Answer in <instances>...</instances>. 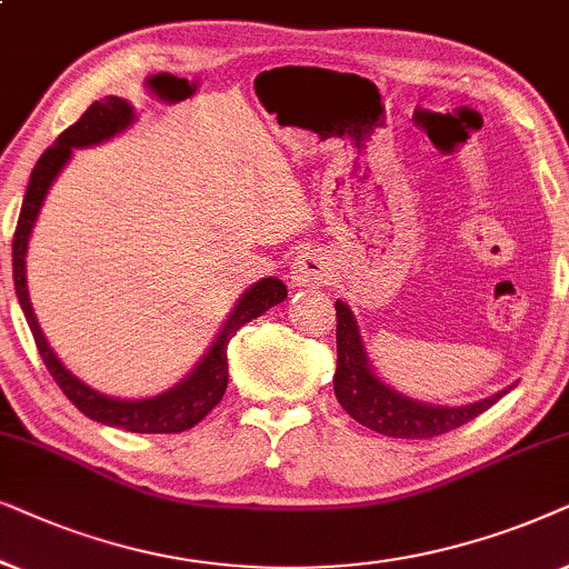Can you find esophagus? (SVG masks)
Masks as SVG:
<instances>
[{"mask_svg": "<svg viewBox=\"0 0 569 569\" xmlns=\"http://www.w3.org/2000/svg\"><path fill=\"white\" fill-rule=\"evenodd\" d=\"M328 272H330L328 257H325L322 252H317V249H305V252H301L291 264L293 286L322 283V280L328 278Z\"/></svg>", "mask_w": 569, "mask_h": 569, "instance_id": "esophagus-1", "label": "esophagus"}]
</instances>
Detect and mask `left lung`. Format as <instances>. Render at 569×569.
I'll list each match as a JSON object with an SVG mask.
<instances>
[{"label": "left lung", "mask_w": 569, "mask_h": 569, "mask_svg": "<svg viewBox=\"0 0 569 569\" xmlns=\"http://www.w3.org/2000/svg\"><path fill=\"white\" fill-rule=\"evenodd\" d=\"M336 340H338V367L332 377V388H336L338 403L346 408V413L363 423L367 429L380 431L385 437L398 439H431L463 427L476 416L487 411L505 396L507 388L497 396L483 398L479 403L468 406H431L421 403L403 396V392L392 390L385 385L380 377L372 372V363L363 351L359 328L351 309L343 301H336Z\"/></svg>", "instance_id": "1"}]
</instances>
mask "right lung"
Returning a JSON list of instances; mask_svg holds the SVG:
<instances>
[{
	"instance_id": "obj_1",
	"label": "right lung",
	"mask_w": 569,
	"mask_h": 569,
	"mask_svg": "<svg viewBox=\"0 0 569 569\" xmlns=\"http://www.w3.org/2000/svg\"><path fill=\"white\" fill-rule=\"evenodd\" d=\"M134 121L132 103L124 101L119 96H106L103 101H96L82 117L74 121L72 127L59 134L57 142L51 148L43 150V156L38 158L30 173L26 197H22V208L18 218V229L12 237V278H14V293L26 315L28 328L33 332L36 348L41 353L43 363H47L49 375L54 377V382L62 388L67 398L72 400V406L88 416V419L101 421L106 427H119L124 431H138V435H177V431L192 429L194 423H200L213 408L221 403L226 385H229V340L237 336L239 328H244L247 322L257 320V317L268 312L270 307H276L289 297L283 280L278 278H262L257 280L252 289L241 293L237 307L231 309L229 320L223 322L221 332H218L213 346L208 348V353L202 356L200 363L189 372L179 385H173L171 390L161 392L156 398L146 400H119L109 398L103 392L88 388L86 382H80L70 369H64V363L57 359V353L51 351L47 338H43L38 320L33 315L28 299V278H26V252H28V239L33 231L38 210H41L43 200L51 181L59 177V171L64 169V163L72 158V148H86L98 146V142L113 138V134L127 130Z\"/></svg>"
}]
</instances>
